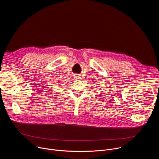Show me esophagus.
Wrapping results in <instances>:
<instances>
[{
	"label": "esophagus",
	"mask_w": 159,
	"mask_h": 159,
	"mask_svg": "<svg viewBox=\"0 0 159 159\" xmlns=\"http://www.w3.org/2000/svg\"><path fill=\"white\" fill-rule=\"evenodd\" d=\"M74 77H75L74 79L75 80H81V77H80V76L79 75H74Z\"/></svg>",
	"instance_id": "obj_1"
}]
</instances>
